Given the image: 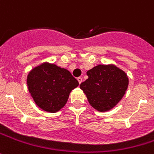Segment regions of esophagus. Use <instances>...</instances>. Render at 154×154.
Returning <instances> with one entry per match:
<instances>
[{"mask_svg": "<svg viewBox=\"0 0 154 154\" xmlns=\"http://www.w3.org/2000/svg\"><path fill=\"white\" fill-rule=\"evenodd\" d=\"M77 81H78V82H79V83H81V82H82V78L81 77H77Z\"/></svg>", "mask_w": 154, "mask_h": 154, "instance_id": "1", "label": "esophagus"}]
</instances>
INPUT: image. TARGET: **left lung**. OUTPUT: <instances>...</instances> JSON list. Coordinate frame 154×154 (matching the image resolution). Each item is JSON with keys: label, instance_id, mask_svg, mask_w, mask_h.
Listing matches in <instances>:
<instances>
[{"label": "left lung", "instance_id": "8db88e82", "mask_svg": "<svg viewBox=\"0 0 154 154\" xmlns=\"http://www.w3.org/2000/svg\"><path fill=\"white\" fill-rule=\"evenodd\" d=\"M88 78L80 84L89 104L99 112L109 111L121 100L129 84L124 71L113 65H99L87 72Z\"/></svg>", "mask_w": 154, "mask_h": 154}]
</instances>
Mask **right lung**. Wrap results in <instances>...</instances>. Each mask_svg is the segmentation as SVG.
<instances>
[{"mask_svg": "<svg viewBox=\"0 0 154 154\" xmlns=\"http://www.w3.org/2000/svg\"><path fill=\"white\" fill-rule=\"evenodd\" d=\"M78 81L66 69L54 64L43 63L32 69L27 77V85L35 104L48 112H56L66 104Z\"/></svg>", "mask_w": 154, "mask_h": 154, "instance_id": "obj_1", "label": "right lung"}]
</instances>
